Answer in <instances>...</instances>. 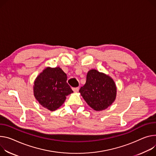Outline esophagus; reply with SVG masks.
I'll return each mask as SVG.
<instances>
[{
    "label": "esophagus",
    "instance_id": "esophagus-1",
    "mask_svg": "<svg viewBox=\"0 0 156 156\" xmlns=\"http://www.w3.org/2000/svg\"><path fill=\"white\" fill-rule=\"evenodd\" d=\"M72 90H73V91L74 92L76 93V92H78V91H79V88H78V87H76V88H72Z\"/></svg>",
    "mask_w": 156,
    "mask_h": 156
}]
</instances>
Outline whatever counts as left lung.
Listing matches in <instances>:
<instances>
[{
	"label": "left lung",
	"mask_w": 156,
	"mask_h": 156,
	"mask_svg": "<svg viewBox=\"0 0 156 156\" xmlns=\"http://www.w3.org/2000/svg\"><path fill=\"white\" fill-rule=\"evenodd\" d=\"M116 90L115 83L109 76L93 69L88 72L86 83L79 92L91 108L102 111L115 101Z\"/></svg>",
	"instance_id": "obj_1"
}]
</instances>
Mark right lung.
I'll return each instance as SVG.
<instances>
[{"label": "right lung", "instance_id": "1", "mask_svg": "<svg viewBox=\"0 0 156 156\" xmlns=\"http://www.w3.org/2000/svg\"><path fill=\"white\" fill-rule=\"evenodd\" d=\"M66 80V74L60 67L46 68L34 82L36 100L50 111L57 109L65 102L66 96L73 93Z\"/></svg>", "mask_w": 156, "mask_h": 156}]
</instances>
